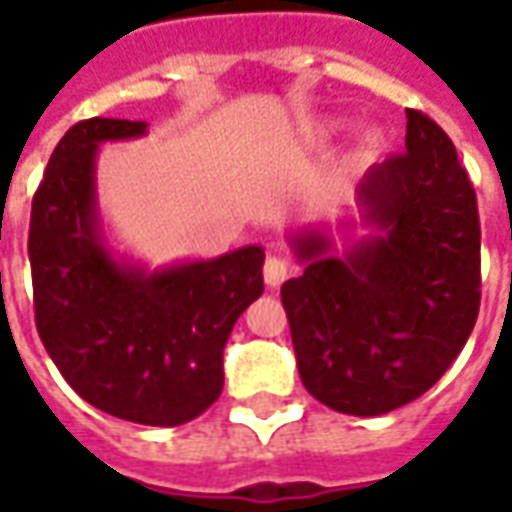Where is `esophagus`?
Wrapping results in <instances>:
<instances>
[{
	"instance_id": "esophagus-1",
	"label": "esophagus",
	"mask_w": 512,
	"mask_h": 512,
	"mask_svg": "<svg viewBox=\"0 0 512 512\" xmlns=\"http://www.w3.org/2000/svg\"><path fill=\"white\" fill-rule=\"evenodd\" d=\"M288 263L282 260V257L277 255H271L266 260V266H263V279H266V285L268 288H279L285 279H288Z\"/></svg>"
}]
</instances>
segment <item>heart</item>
<instances>
[{
	"label": "heart",
	"instance_id": "1",
	"mask_svg": "<svg viewBox=\"0 0 512 512\" xmlns=\"http://www.w3.org/2000/svg\"><path fill=\"white\" fill-rule=\"evenodd\" d=\"M340 128H343V123H329V131H340ZM365 147H367V150H376V147H378L376 136L367 134L365 136Z\"/></svg>",
	"mask_w": 512,
	"mask_h": 512
}]
</instances>
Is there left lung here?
I'll use <instances>...</instances> for the list:
<instances>
[{"label":"left lung","instance_id":"obj_1","mask_svg":"<svg viewBox=\"0 0 512 512\" xmlns=\"http://www.w3.org/2000/svg\"><path fill=\"white\" fill-rule=\"evenodd\" d=\"M406 120V153L367 169L337 230L288 233L301 274L282 285V304L301 384L351 417L425 395L461 354L480 310L469 175L428 115L406 109ZM356 221L368 233L337 253Z\"/></svg>","mask_w":512,"mask_h":512}]
</instances>
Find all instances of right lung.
<instances>
[{
	"instance_id": "obj_1",
	"label": "right lung",
	"mask_w": 512,
	"mask_h": 512,
	"mask_svg": "<svg viewBox=\"0 0 512 512\" xmlns=\"http://www.w3.org/2000/svg\"><path fill=\"white\" fill-rule=\"evenodd\" d=\"M145 120L90 117L62 136L32 200L35 323L62 378L112 417L172 428L224 386V345L263 293V246L147 268L120 255L101 219L95 164L104 142Z\"/></svg>"
}]
</instances>
